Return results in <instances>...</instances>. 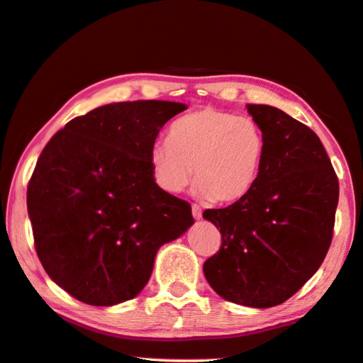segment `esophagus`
<instances>
[{"instance_id":"1","label":"esophagus","mask_w":363,"mask_h":363,"mask_svg":"<svg viewBox=\"0 0 363 363\" xmlns=\"http://www.w3.org/2000/svg\"><path fill=\"white\" fill-rule=\"evenodd\" d=\"M192 215L195 220H200V218H202V208H200L197 203H192Z\"/></svg>"}]
</instances>
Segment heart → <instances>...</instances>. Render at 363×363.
I'll list each match as a JSON object with an SVG mask.
<instances>
[{
    "label": "heart",
    "mask_w": 363,
    "mask_h": 363,
    "mask_svg": "<svg viewBox=\"0 0 363 363\" xmlns=\"http://www.w3.org/2000/svg\"><path fill=\"white\" fill-rule=\"evenodd\" d=\"M267 137L255 119L206 106L176 121L169 140L150 147L153 182L177 194L194 177L195 192L234 202L254 187L264 163Z\"/></svg>",
    "instance_id": "heart-1"
}]
</instances>
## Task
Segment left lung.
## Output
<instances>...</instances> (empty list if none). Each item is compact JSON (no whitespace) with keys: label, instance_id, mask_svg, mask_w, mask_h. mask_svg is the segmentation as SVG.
Here are the masks:
<instances>
[{"label":"left lung","instance_id":"obj_1","mask_svg":"<svg viewBox=\"0 0 363 363\" xmlns=\"http://www.w3.org/2000/svg\"><path fill=\"white\" fill-rule=\"evenodd\" d=\"M267 137L254 187L226 208L205 210L221 247L203 263L216 294L268 308L312 278L333 240L339 182L323 143L306 124L268 105H247Z\"/></svg>","mask_w":363,"mask_h":363}]
</instances>
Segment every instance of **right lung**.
I'll return each instance as SVG.
<instances>
[{
    "mask_svg": "<svg viewBox=\"0 0 363 363\" xmlns=\"http://www.w3.org/2000/svg\"><path fill=\"white\" fill-rule=\"evenodd\" d=\"M186 109L174 101H121L57 130L27 186L33 242L45 272L90 306L129 301L150 279L163 244L192 226L191 205L153 182L148 153Z\"/></svg>",
    "mask_w": 363,
    "mask_h": 363,
    "instance_id": "obj_1",
    "label": "right lung"
}]
</instances>
